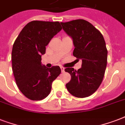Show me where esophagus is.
Here are the masks:
<instances>
[{
	"label": "esophagus",
	"instance_id": "obj_1",
	"mask_svg": "<svg viewBox=\"0 0 125 125\" xmlns=\"http://www.w3.org/2000/svg\"><path fill=\"white\" fill-rule=\"evenodd\" d=\"M60 69H61V71L62 73H63L65 71V68L64 67H60Z\"/></svg>",
	"mask_w": 125,
	"mask_h": 125
}]
</instances>
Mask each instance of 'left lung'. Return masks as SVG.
Returning a JSON list of instances; mask_svg holds the SVG:
<instances>
[{
  "label": "left lung",
  "instance_id": "8db88e82",
  "mask_svg": "<svg viewBox=\"0 0 125 125\" xmlns=\"http://www.w3.org/2000/svg\"><path fill=\"white\" fill-rule=\"evenodd\" d=\"M72 38L74 49L73 54L82 60V67L65 69L71 76L66 84L68 91L78 98H84L97 91L103 81L107 65V51L103 35L95 26L83 19L60 22Z\"/></svg>",
  "mask_w": 125,
  "mask_h": 125
}]
</instances>
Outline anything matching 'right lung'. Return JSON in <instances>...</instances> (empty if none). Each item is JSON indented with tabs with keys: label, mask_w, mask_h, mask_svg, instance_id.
Here are the masks:
<instances>
[{
	"label": "right lung",
	"mask_w": 125,
	"mask_h": 125,
	"mask_svg": "<svg viewBox=\"0 0 125 125\" xmlns=\"http://www.w3.org/2000/svg\"><path fill=\"white\" fill-rule=\"evenodd\" d=\"M59 22L33 21L21 31L12 48V70L21 93L32 101H40L49 95L52 83L61 73L60 67L51 68L42 63L51 39L62 30Z\"/></svg>",
	"instance_id": "add662e5"
}]
</instances>
